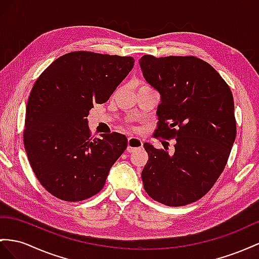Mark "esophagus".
Returning <instances> with one entry per match:
<instances>
[{
    "instance_id": "34e87169",
    "label": "esophagus",
    "mask_w": 259,
    "mask_h": 259,
    "mask_svg": "<svg viewBox=\"0 0 259 259\" xmlns=\"http://www.w3.org/2000/svg\"><path fill=\"white\" fill-rule=\"evenodd\" d=\"M142 147H143V142L141 139L136 138V137L128 138V148H127L128 152H134L136 150L142 149Z\"/></svg>"
}]
</instances>
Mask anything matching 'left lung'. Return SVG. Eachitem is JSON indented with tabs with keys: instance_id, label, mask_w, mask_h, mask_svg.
Masks as SVG:
<instances>
[{
	"instance_id": "1",
	"label": "left lung",
	"mask_w": 259,
	"mask_h": 259,
	"mask_svg": "<svg viewBox=\"0 0 259 259\" xmlns=\"http://www.w3.org/2000/svg\"><path fill=\"white\" fill-rule=\"evenodd\" d=\"M143 76L160 93L154 136L175 139V151L143 147L149 160L143 187L155 201L181 207L199 200L220 177L236 137L233 95L205 61L193 56L140 60Z\"/></svg>"
}]
</instances>
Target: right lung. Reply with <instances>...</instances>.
<instances>
[{"label":"right lung","mask_w":259,"mask_h":259,"mask_svg":"<svg viewBox=\"0 0 259 259\" xmlns=\"http://www.w3.org/2000/svg\"><path fill=\"white\" fill-rule=\"evenodd\" d=\"M132 57L74 51L52 62L32 86L26 106L24 144L42 187L64 201L99 193L127 149L125 136L92 138L88 116L106 103L134 68Z\"/></svg>","instance_id":"add662e5"}]
</instances>
